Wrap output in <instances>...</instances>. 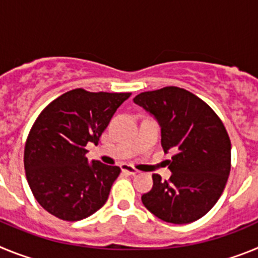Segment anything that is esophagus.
<instances>
[{"label": "esophagus", "instance_id": "esophagus-1", "mask_svg": "<svg viewBox=\"0 0 258 258\" xmlns=\"http://www.w3.org/2000/svg\"><path fill=\"white\" fill-rule=\"evenodd\" d=\"M121 170L125 173V174H129V175H136L138 173V170L132 165H127V164H122L121 165Z\"/></svg>", "mask_w": 258, "mask_h": 258}]
</instances>
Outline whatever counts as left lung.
Segmentation results:
<instances>
[{
    "instance_id": "obj_1",
    "label": "left lung",
    "mask_w": 258,
    "mask_h": 258,
    "mask_svg": "<svg viewBox=\"0 0 258 258\" xmlns=\"http://www.w3.org/2000/svg\"><path fill=\"white\" fill-rule=\"evenodd\" d=\"M134 103L155 116L161 127V146L172 151V175L154 186L142 203L157 218L190 223L206 216L225 190L231 168V142L217 113L199 97L177 86L145 92Z\"/></svg>"
}]
</instances>
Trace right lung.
<instances>
[{
  "instance_id": "1",
  "label": "right lung",
  "mask_w": 258,
  "mask_h": 258,
  "mask_svg": "<svg viewBox=\"0 0 258 258\" xmlns=\"http://www.w3.org/2000/svg\"><path fill=\"white\" fill-rule=\"evenodd\" d=\"M131 95L79 88L42 109L27 138L24 169L45 211L63 221H80L104 206L121 169L97 160L88 164L85 147L98 145L116 109Z\"/></svg>"
}]
</instances>
